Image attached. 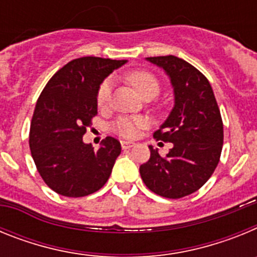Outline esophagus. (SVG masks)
<instances>
[{
	"label": "esophagus",
	"instance_id": "1",
	"mask_svg": "<svg viewBox=\"0 0 257 257\" xmlns=\"http://www.w3.org/2000/svg\"><path fill=\"white\" fill-rule=\"evenodd\" d=\"M134 143H131V142H121V147H122V149H130V148H133L134 147Z\"/></svg>",
	"mask_w": 257,
	"mask_h": 257
}]
</instances>
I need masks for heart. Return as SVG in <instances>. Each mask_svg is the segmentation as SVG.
Wrapping results in <instances>:
<instances>
[{"mask_svg": "<svg viewBox=\"0 0 257 257\" xmlns=\"http://www.w3.org/2000/svg\"><path fill=\"white\" fill-rule=\"evenodd\" d=\"M127 81L134 87L140 96L144 97L145 95L154 94L157 95L160 91V83L156 77L147 70H134L126 76ZM112 90V81L110 78L104 79L100 87L97 90L96 100L99 105H104L108 101V97ZM148 126V121L142 117H121L113 123V130L118 135L123 138H135L142 127Z\"/></svg>", "mask_w": 257, "mask_h": 257, "instance_id": "1", "label": "heart"}]
</instances>
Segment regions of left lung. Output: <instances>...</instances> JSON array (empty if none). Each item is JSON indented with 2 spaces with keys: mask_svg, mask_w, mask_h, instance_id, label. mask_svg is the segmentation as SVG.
I'll list each match as a JSON object with an SVG mask.
<instances>
[{
  "mask_svg": "<svg viewBox=\"0 0 257 257\" xmlns=\"http://www.w3.org/2000/svg\"><path fill=\"white\" fill-rule=\"evenodd\" d=\"M145 60L160 67L174 88V106L154 138L172 143L166 157L149 145L151 158L140 175L152 192L181 198L197 192L211 178L220 160L224 131L219 106L208 79L178 56Z\"/></svg>",
  "mask_w": 257,
  "mask_h": 257,
  "instance_id": "obj_1",
  "label": "left lung"
}]
</instances>
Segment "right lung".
<instances>
[{
  "label": "right lung",
  "mask_w": 257,
  "mask_h": 257,
  "mask_svg": "<svg viewBox=\"0 0 257 257\" xmlns=\"http://www.w3.org/2000/svg\"><path fill=\"white\" fill-rule=\"evenodd\" d=\"M127 60L74 59L50 78L36 104L29 133L32 158L41 178L65 197H85L108 181L121 144L106 136L94 151L83 143L86 127L97 114L101 82Z\"/></svg>",
  "instance_id": "obj_1"
}]
</instances>
